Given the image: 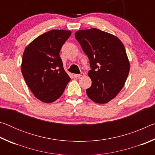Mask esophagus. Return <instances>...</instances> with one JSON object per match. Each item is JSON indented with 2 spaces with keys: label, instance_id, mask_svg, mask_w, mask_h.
I'll list each match as a JSON object with an SVG mask.
<instances>
[{
  "label": "esophagus",
  "instance_id": "esophagus-1",
  "mask_svg": "<svg viewBox=\"0 0 155 155\" xmlns=\"http://www.w3.org/2000/svg\"><path fill=\"white\" fill-rule=\"evenodd\" d=\"M83 72H81V74H74V77H75V78H78V77H82V76H83Z\"/></svg>",
  "mask_w": 155,
  "mask_h": 155
}]
</instances>
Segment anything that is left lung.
<instances>
[{
    "label": "left lung",
    "instance_id": "left-lung-1",
    "mask_svg": "<svg viewBox=\"0 0 155 155\" xmlns=\"http://www.w3.org/2000/svg\"><path fill=\"white\" fill-rule=\"evenodd\" d=\"M75 38L87 54L92 83L86 90L91 101L107 103L124 87L130 70L124 44L116 36L98 28L77 31Z\"/></svg>",
    "mask_w": 155,
    "mask_h": 155
}]
</instances>
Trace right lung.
Here are the masks:
<instances>
[{"mask_svg":"<svg viewBox=\"0 0 155 155\" xmlns=\"http://www.w3.org/2000/svg\"><path fill=\"white\" fill-rule=\"evenodd\" d=\"M70 35V31L51 30L35 38L25 49L21 71L34 96L45 103L58 99L70 81L59 56Z\"/></svg>","mask_w":155,"mask_h":155,"instance_id":"1","label":"right lung"}]
</instances>
